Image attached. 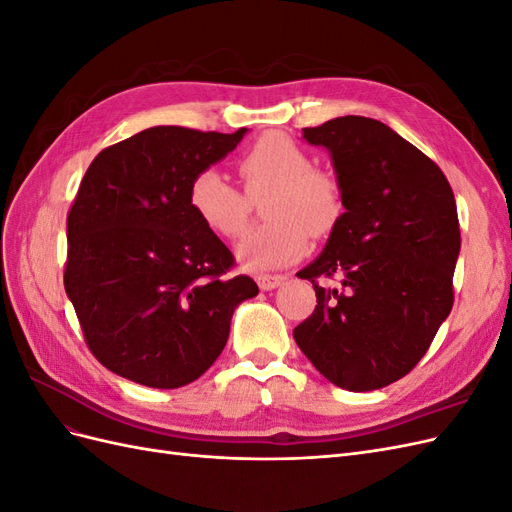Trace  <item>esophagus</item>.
<instances>
[{
  "mask_svg": "<svg viewBox=\"0 0 512 512\" xmlns=\"http://www.w3.org/2000/svg\"><path fill=\"white\" fill-rule=\"evenodd\" d=\"M286 277L284 275H258L256 282L262 290H275L277 286L284 284Z\"/></svg>",
  "mask_w": 512,
  "mask_h": 512,
  "instance_id": "1",
  "label": "esophagus"
}]
</instances>
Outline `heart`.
<instances>
[{"instance_id": "1", "label": "heart", "mask_w": 512, "mask_h": 512, "mask_svg": "<svg viewBox=\"0 0 512 512\" xmlns=\"http://www.w3.org/2000/svg\"><path fill=\"white\" fill-rule=\"evenodd\" d=\"M245 194L218 170H203L190 185V205L207 228L237 237L250 218V198L269 192L271 220L245 232L237 256L247 269L269 271L290 265L307 250V232L329 237L344 215L342 183L312 168L309 153L282 132H267L237 160Z\"/></svg>"}]
</instances>
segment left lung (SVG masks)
I'll list each match as a JSON object with an SVG mask.
<instances>
[{
	"label": "left lung",
	"instance_id": "left-lung-1",
	"mask_svg": "<svg viewBox=\"0 0 512 512\" xmlns=\"http://www.w3.org/2000/svg\"><path fill=\"white\" fill-rule=\"evenodd\" d=\"M303 138L331 153L346 211L297 273L314 284L318 305L294 342L329 382L376 391L412 371L451 314L455 196L440 166L382 121L346 115Z\"/></svg>",
	"mask_w": 512,
	"mask_h": 512
}]
</instances>
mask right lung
Segmentation results:
<instances>
[{"instance_id":"1","label":"right lung","mask_w":512,"mask_h":512,"mask_svg":"<svg viewBox=\"0 0 512 512\" xmlns=\"http://www.w3.org/2000/svg\"><path fill=\"white\" fill-rule=\"evenodd\" d=\"M235 134L156 126L102 149L68 213L64 286L89 350L113 374L179 389L222 354L239 303L258 294L190 205L198 173Z\"/></svg>"}]
</instances>
